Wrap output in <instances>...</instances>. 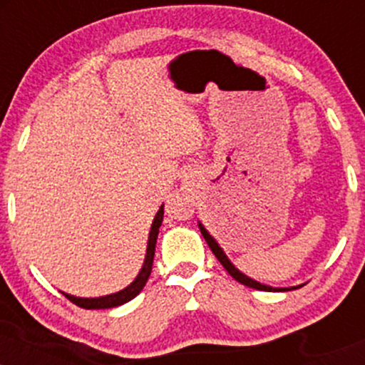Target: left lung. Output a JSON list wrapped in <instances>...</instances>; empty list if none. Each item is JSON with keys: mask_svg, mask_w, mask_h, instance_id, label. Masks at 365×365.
<instances>
[{"mask_svg": "<svg viewBox=\"0 0 365 365\" xmlns=\"http://www.w3.org/2000/svg\"><path fill=\"white\" fill-rule=\"evenodd\" d=\"M197 223H199V230H200V233H202L204 240L207 242L209 249H211V250H212V254L216 255V257H217V261L221 262V266H223L225 269L228 271V273L232 274L233 278H235L238 283L245 284V287L255 288V290H266V292H288V290H295V288H300V287H302V284H299V287L274 288V287H269V284H264V283H261V282H255V279L250 278V276H247V274L242 273V271L238 269V267H235V264H233L232 261H230V259H228V255L225 254V250L221 249L220 244H217V242H216V238L212 237L211 233L207 232V230H206V226H204L202 223H200V221H197Z\"/></svg>", "mask_w": 365, "mask_h": 365, "instance_id": "left-lung-1", "label": "left lung"}]
</instances>
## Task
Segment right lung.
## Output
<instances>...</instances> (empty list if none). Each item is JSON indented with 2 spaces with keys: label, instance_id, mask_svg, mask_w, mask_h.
Segmentation results:
<instances>
[{
  "label": "right lung",
  "instance_id": "1",
  "mask_svg": "<svg viewBox=\"0 0 365 365\" xmlns=\"http://www.w3.org/2000/svg\"><path fill=\"white\" fill-rule=\"evenodd\" d=\"M163 215H165V204H161V207H159L156 216H154L153 225H150L144 264H142L139 274L135 276V279H133L128 287H125L123 290H120L116 293H110V295H104V297H92V299H86V297H75V295H70V293L61 292L63 295H65L70 302H73L75 305H78V307H83V309H111V307H118V305H123V304L130 302L132 299H135V297L142 292V288L145 287V283H148V279L150 276V269H153L154 250H156V240H158L159 226H161V223H163Z\"/></svg>",
  "mask_w": 365,
  "mask_h": 365
}]
</instances>
